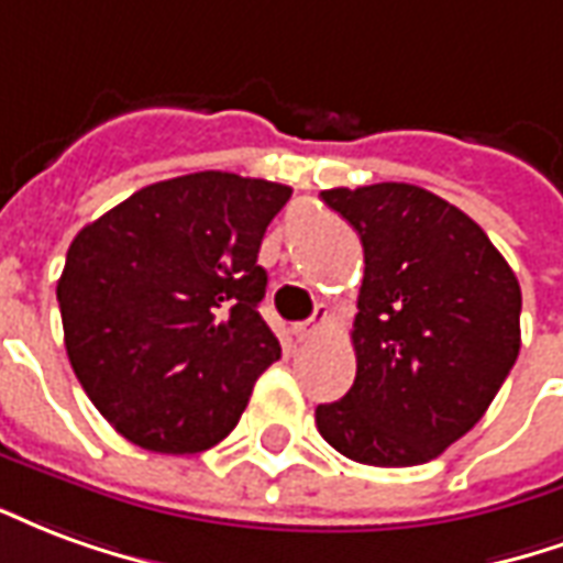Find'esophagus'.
Wrapping results in <instances>:
<instances>
[{
    "label": "esophagus",
    "instance_id": "obj_1",
    "mask_svg": "<svg viewBox=\"0 0 563 563\" xmlns=\"http://www.w3.org/2000/svg\"><path fill=\"white\" fill-rule=\"evenodd\" d=\"M323 323H327V311L318 309V311H314V318H311V321L294 323V327H290V332H294V339H297V342H306V339H311L314 332L321 330Z\"/></svg>",
    "mask_w": 563,
    "mask_h": 563
}]
</instances>
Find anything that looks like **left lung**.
Masks as SVG:
<instances>
[{"label": "left lung", "instance_id": "8db88e82", "mask_svg": "<svg viewBox=\"0 0 563 563\" xmlns=\"http://www.w3.org/2000/svg\"><path fill=\"white\" fill-rule=\"evenodd\" d=\"M360 233L356 377L314 422L339 453L422 465L471 432L519 356L522 290L477 221L408 183L321 191Z\"/></svg>", "mask_w": 563, "mask_h": 563}]
</instances>
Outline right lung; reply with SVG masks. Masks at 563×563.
<instances>
[{"mask_svg":"<svg viewBox=\"0 0 563 563\" xmlns=\"http://www.w3.org/2000/svg\"><path fill=\"white\" fill-rule=\"evenodd\" d=\"M290 188L203 170L134 191L77 233L56 299L86 396L131 444L200 453L282 347L257 252Z\"/></svg>","mask_w":563,"mask_h":563,"instance_id":"add662e5","label":"right lung"}]
</instances>
